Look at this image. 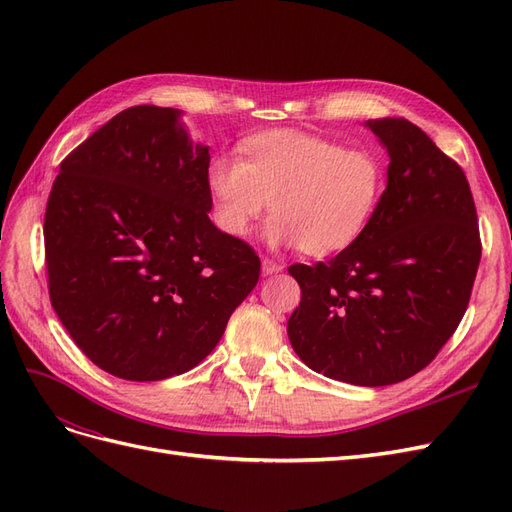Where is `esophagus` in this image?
Segmentation results:
<instances>
[{
    "label": "esophagus",
    "mask_w": 512,
    "mask_h": 512,
    "mask_svg": "<svg viewBox=\"0 0 512 512\" xmlns=\"http://www.w3.org/2000/svg\"><path fill=\"white\" fill-rule=\"evenodd\" d=\"M284 269V265H280V262H275L273 258H262V273L265 275H273V273H280Z\"/></svg>",
    "instance_id": "obj_1"
}]
</instances>
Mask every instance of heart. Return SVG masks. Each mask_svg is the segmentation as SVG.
Masks as SVG:
<instances>
[{"label": "heart", "mask_w": 512, "mask_h": 512, "mask_svg": "<svg viewBox=\"0 0 512 512\" xmlns=\"http://www.w3.org/2000/svg\"><path fill=\"white\" fill-rule=\"evenodd\" d=\"M384 188L376 151L301 130L254 134L239 145L237 160L220 156L207 168L213 218L226 235H250L271 203L267 241L307 256L339 254L359 241Z\"/></svg>", "instance_id": "1"}]
</instances>
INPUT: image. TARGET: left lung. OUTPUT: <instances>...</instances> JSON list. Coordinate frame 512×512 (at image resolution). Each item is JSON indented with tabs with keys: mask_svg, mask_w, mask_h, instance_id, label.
I'll use <instances>...</instances> for the list:
<instances>
[{
	"mask_svg": "<svg viewBox=\"0 0 512 512\" xmlns=\"http://www.w3.org/2000/svg\"><path fill=\"white\" fill-rule=\"evenodd\" d=\"M389 151L382 203L363 237L329 262L292 265L301 303L288 320L318 374L386 386L425 369L466 314L480 262L470 183L408 119H369Z\"/></svg>",
	"mask_w": 512,
	"mask_h": 512,
	"instance_id": "8db88e82",
	"label": "left lung"
}]
</instances>
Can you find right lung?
I'll return each instance as SVG.
<instances>
[{"label":"right lung","instance_id":"add662e5","mask_svg":"<svg viewBox=\"0 0 512 512\" xmlns=\"http://www.w3.org/2000/svg\"><path fill=\"white\" fill-rule=\"evenodd\" d=\"M209 147L177 108L132 106L59 166L44 213L49 297L74 344L117 378L196 367L260 277L209 220Z\"/></svg>","mask_w":512,"mask_h":512}]
</instances>
